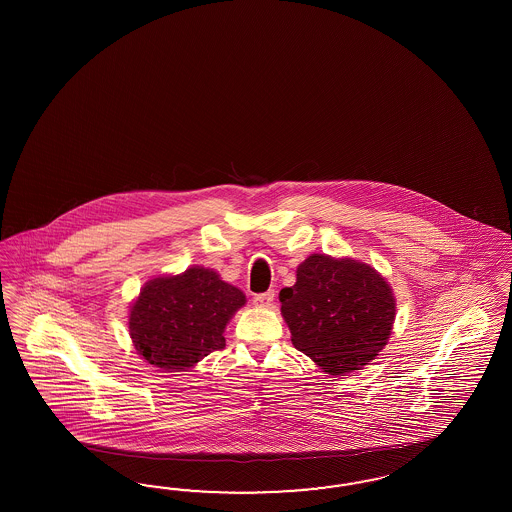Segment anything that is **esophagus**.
<instances>
[{
  "label": "esophagus",
  "instance_id": "esophagus-1",
  "mask_svg": "<svg viewBox=\"0 0 512 512\" xmlns=\"http://www.w3.org/2000/svg\"><path fill=\"white\" fill-rule=\"evenodd\" d=\"M253 302L261 308H270L272 302H274V291H268V293H261V295L253 296Z\"/></svg>",
  "mask_w": 512,
  "mask_h": 512
}]
</instances>
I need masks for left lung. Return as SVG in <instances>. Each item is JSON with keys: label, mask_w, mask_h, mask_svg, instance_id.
<instances>
[{"label": "left lung", "mask_w": 512, "mask_h": 512, "mask_svg": "<svg viewBox=\"0 0 512 512\" xmlns=\"http://www.w3.org/2000/svg\"><path fill=\"white\" fill-rule=\"evenodd\" d=\"M281 313L298 351L326 373L360 370L387 345L396 304L372 266L310 255L296 283L279 293Z\"/></svg>", "instance_id": "left-lung-1"}]
</instances>
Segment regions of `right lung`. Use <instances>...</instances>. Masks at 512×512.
<instances>
[{
    "instance_id": "obj_1",
    "label": "right lung",
    "mask_w": 512,
    "mask_h": 512,
    "mask_svg": "<svg viewBox=\"0 0 512 512\" xmlns=\"http://www.w3.org/2000/svg\"><path fill=\"white\" fill-rule=\"evenodd\" d=\"M244 304L240 289L201 266L182 276L150 279L131 306V340L155 368L184 372L225 349L223 330Z\"/></svg>"
}]
</instances>
